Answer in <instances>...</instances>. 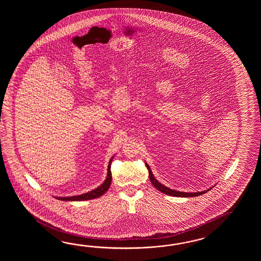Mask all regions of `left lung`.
Returning a JSON list of instances; mask_svg holds the SVG:
<instances>
[{
  "instance_id": "left-lung-1",
  "label": "left lung",
  "mask_w": 261,
  "mask_h": 261,
  "mask_svg": "<svg viewBox=\"0 0 261 261\" xmlns=\"http://www.w3.org/2000/svg\"><path fill=\"white\" fill-rule=\"evenodd\" d=\"M145 165L147 167V170H148V172H149V179L150 181H151V183L153 184V186H154L155 189H158L159 191H161V192L164 193V194L169 195V196L181 197V198L197 197V196H199V195L204 194V193H206L207 191L211 190L212 188H214V187H212V188H210L209 189H207V190H204V191H199V192H181V191H177V190H173V189L167 188V187H165L164 185H161V184L156 179H155V176H154V174L152 173V171H151V169H150L149 165H148L147 163H145Z\"/></svg>"
}]
</instances>
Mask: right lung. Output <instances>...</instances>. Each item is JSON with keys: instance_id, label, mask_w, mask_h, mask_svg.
Masks as SVG:
<instances>
[{"instance_id": "add662e5", "label": "right lung", "mask_w": 261, "mask_h": 261, "mask_svg": "<svg viewBox=\"0 0 261 261\" xmlns=\"http://www.w3.org/2000/svg\"><path fill=\"white\" fill-rule=\"evenodd\" d=\"M113 158H112L109 164H108V169H107V176L105 180V182L100 185V187H98L97 189H93L89 192H87L85 194L76 195V196H71V197H55L56 199L61 200H65V201H80V200H92L99 198L101 195L105 194L108 189L110 188V185L112 182V173L110 171L111 168V162Z\"/></svg>"}]
</instances>
